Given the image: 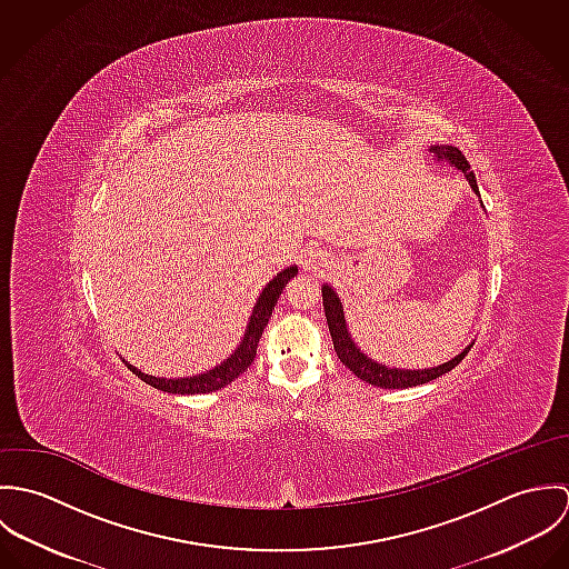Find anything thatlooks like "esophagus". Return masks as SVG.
Returning <instances> with one entry per match:
<instances>
[{"mask_svg": "<svg viewBox=\"0 0 569 569\" xmlns=\"http://www.w3.org/2000/svg\"><path fill=\"white\" fill-rule=\"evenodd\" d=\"M330 262H332L330 253L325 251V249H320V247L309 249V251L305 253V258H302V264H305V269H309V271H322V269H328Z\"/></svg>", "mask_w": 569, "mask_h": 569, "instance_id": "obj_1", "label": "esophagus"}]
</instances>
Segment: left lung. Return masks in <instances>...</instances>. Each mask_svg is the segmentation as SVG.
I'll return each instance as SVG.
<instances>
[{
    "label": "left lung",
    "mask_w": 569,
    "mask_h": 569,
    "mask_svg": "<svg viewBox=\"0 0 569 569\" xmlns=\"http://www.w3.org/2000/svg\"><path fill=\"white\" fill-rule=\"evenodd\" d=\"M429 153H433V160L436 163L447 162L449 166H453L458 172H462L471 186V190L480 197V188H478V181H476V174L471 170V166L467 162V158L462 156L460 149L456 147H449V144H433L429 147ZM482 203V201H480ZM485 208V206H482ZM322 300H325V313L326 322H328V330H330V337H332V346H335V352L339 357V361L350 368V372L355 377H359L361 381L370 383V386H377V388H383V390H406V388H413V386H422V383H429L442 375H447L449 370H453L465 357L467 352L471 350L473 341L462 350L458 352L453 359L440 363V366H433V368H425V370H407V368H395V366H386V363H379L375 361L372 357H368L352 339L350 335V328L346 322V313H343V305L337 296V291L326 282L322 284Z\"/></svg>",
    "instance_id": "obj_1"
}]
</instances>
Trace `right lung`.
<instances>
[{"mask_svg": "<svg viewBox=\"0 0 569 569\" xmlns=\"http://www.w3.org/2000/svg\"><path fill=\"white\" fill-rule=\"evenodd\" d=\"M298 273V267L291 264L287 269H282L280 273H276L264 289L260 291L253 311L249 316V322L244 326L243 339L239 341L237 350L223 359L219 366H214L212 370H206L201 375H192V377H174V379H166V377H153L142 372L140 368L131 366L129 361H124L129 366V370H133V375L138 379H142L144 383L162 390V392H170V395H208V392H217L221 388H226L228 383H232L234 379H239L244 370L251 366L253 357H256V348L258 341L262 337V330L271 318V311L282 293V289L287 287V282Z\"/></svg>", "mask_w": 569, "mask_h": 569, "instance_id": "1", "label": "right lung"}]
</instances>
